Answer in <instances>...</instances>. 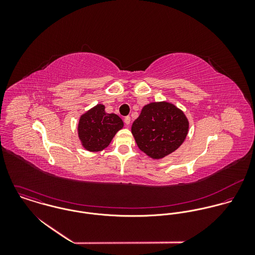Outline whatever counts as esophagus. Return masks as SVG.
<instances>
[{
    "mask_svg": "<svg viewBox=\"0 0 255 255\" xmlns=\"http://www.w3.org/2000/svg\"><path fill=\"white\" fill-rule=\"evenodd\" d=\"M125 124L127 125V126H129V124H130V117H126L125 118Z\"/></svg>",
    "mask_w": 255,
    "mask_h": 255,
    "instance_id": "34e87169",
    "label": "esophagus"
}]
</instances>
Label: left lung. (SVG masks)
Wrapping results in <instances>:
<instances>
[{
    "mask_svg": "<svg viewBox=\"0 0 255 255\" xmlns=\"http://www.w3.org/2000/svg\"><path fill=\"white\" fill-rule=\"evenodd\" d=\"M189 123L182 110L167 101L145 105L131 126L138 148L152 159H163L182 145Z\"/></svg>",
    "mask_w": 255,
    "mask_h": 255,
    "instance_id": "obj_1",
    "label": "left lung"
}]
</instances>
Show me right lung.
<instances>
[{
	"instance_id": "1",
	"label": "right lung",
	"mask_w": 255,
	"mask_h": 255,
	"mask_svg": "<svg viewBox=\"0 0 255 255\" xmlns=\"http://www.w3.org/2000/svg\"><path fill=\"white\" fill-rule=\"evenodd\" d=\"M123 128L124 122L118 115L106 113L103 104H97L80 116L77 134L85 150L99 152L109 145Z\"/></svg>"
}]
</instances>
